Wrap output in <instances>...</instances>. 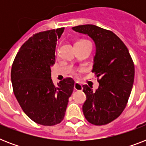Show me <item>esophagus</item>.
<instances>
[{"mask_svg": "<svg viewBox=\"0 0 146 146\" xmlns=\"http://www.w3.org/2000/svg\"><path fill=\"white\" fill-rule=\"evenodd\" d=\"M74 89L76 90V91H82V85L80 84L79 82H75V84H74Z\"/></svg>", "mask_w": 146, "mask_h": 146, "instance_id": "34e87169", "label": "esophagus"}]
</instances>
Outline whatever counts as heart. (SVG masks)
<instances>
[{
  "mask_svg": "<svg viewBox=\"0 0 146 146\" xmlns=\"http://www.w3.org/2000/svg\"><path fill=\"white\" fill-rule=\"evenodd\" d=\"M88 42L87 40H85V39H81V40H79V41H77L76 42Z\"/></svg>",
  "mask_w": 146,
  "mask_h": 146,
  "instance_id": "b5f03b06",
  "label": "heart"
}]
</instances>
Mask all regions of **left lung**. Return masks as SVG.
I'll list each match as a JSON object with an SVG mask.
<instances>
[{"mask_svg": "<svg viewBox=\"0 0 146 146\" xmlns=\"http://www.w3.org/2000/svg\"><path fill=\"white\" fill-rule=\"evenodd\" d=\"M73 29L87 34L96 45L92 73L98 77L99 86L93 91L87 85L82 86L86 95L83 114L92 124H108L127 106L133 85L134 63L127 46L113 32L89 24Z\"/></svg>", "mask_w": 146, "mask_h": 146, "instance_id": "1", "label": "left lung"}]
</instances>
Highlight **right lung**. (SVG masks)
I'll return each mask as SVG.
<instances>
[{"instance_id": "1", "label": "right lung", "mask_w": 146, "mask_h": 146, "mask_svg": "<svg viewBox=\"0 0 146 146\" xmlns=\"http://www.w3.org/2000/svg\"><path fill=\"white\" fill-rule=\"evenodd\" d=\"M64 28L40 32L19 48L11 68L13 90L24 113L43 126L61 122L74 89V81L65 78L56 86L50 66L55 63L57 39Z\"/></svg>"}]
</instances>
